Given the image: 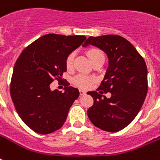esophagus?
<instances>
[{
    "mask_svg": "<svg viewBox=\"0 0 160 160\" xmlns=\"http://www.w3.org/2000/svg\"><path fill=\"white\" fill-rule=\"evenodd\" d=\"M85 94H86V92H85V90H80V95H85Z\"/></svg>",
    "mask_w": 160,
    "mask_h": 160,
    "instance_id": "obj_1",
    "label": "esophagus"
}]
</instances>
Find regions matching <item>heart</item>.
<instances>
[{
  "label": "heart",
  "mask_w": 160,
  "mask_h": 160,
  "mask_svg": "<svg viewBox=\"0 0 160 160\" xmlns=\"http://www.w3.org/2000/svg\"><path fill=\"white\" fill-rule=\"evenodd\" d=\"M88 55H89L91 61H94L100 57H104V54H103L102 51L97 48L90 49L88 51ZM74 56H75V54L70 53L66 58L65 65H66L67 68H70L72 66ZM72 81L78 87L81 88V89H88L92 85V84L95 81V77H93L91 75H85V74H78L73 78Z\"/></svg>",
  "instance_id": "heart-1"
}]
</instances>
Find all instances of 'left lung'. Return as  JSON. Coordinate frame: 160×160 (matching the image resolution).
Returning a JSON list of instances; mask_svg holds the SVG:
<instances>
[{
    "label": "left lung",
    "instance_id": "left-lung-1",
    "mask_svg": "<svg viewBox=\"0 0 160 160\" xmlns=\"http://www.w3.org/2000/svg\"><path fill=\"white\" fill-rule=\"evenodd\" d=\"M94 46L106 54L109 66L101 85L90 91L94 105L87 110L92 124L108 132H118L135 118L148 91L147 66L134 46L122 36H90L83 47ZM112 93L106 98L101 94Z\"/></svg>",
    "mask_w": 160,
    "mask_h": 160
}]
</instances>
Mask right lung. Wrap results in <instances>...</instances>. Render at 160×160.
Instances as JSON below:
<instances>
[{
    "mask_svg": "<svg viewBox=\"0 0 160 160\" xmlns=\"http://www.w3.org/2000/svg\"><path fill=\"white\" fill-rule=\"evenodd\" d=\"M85 36L47 34L24 50L14 66L11 96L16 112L33 131L47 134L63 126L80 92L66 82L64 92L52 90L54 79L62 80L65 60L85 41Z\"/></svg>",
    "mask_w": 160,
    "mask_h": 160,
    "instance_id": "obj_1",
    "label": "right lung"
}]
</instances>
